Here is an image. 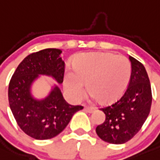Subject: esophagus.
I'll return each mask as SVG.
<instances>
[{"instance_id": "1", "label": "esophagus", "mask_w": 160, "mask_h": 160, "mask_svg": "<svg viewBox=\"0 0 160 160\" xmlns=\"http://www.w3.org/2000/svg\"><path fill=\"white\" fill-rule=\"evenodd\" d=\"M84 111L85 112H87V113H94L96 111V109L95 108H93V107H88V106H85L84 107Z\"/></svg>"}]
</instances>
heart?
<instances>
[{
	"label": "heart",
	"instance_id": "heart-1",
	"mask_svg": "<svg viewBox=\"0 0 160 160\" xmlns=\"http://www.w3.org/2000/svg\"><path fill=\"white\" fill-rule=\"evenodd\" d=\"M131 64L126 57L110 52L79 54L72 70L65 72L64 88L72 100L79 101L85 92V84L92 99L111 103L124 93L131 77Z\"/></svg>",
	"mask_w": 160,
	"mask_h": 160
}]
</instances>
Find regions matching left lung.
Masks as SVG:
<instances>
[{
	"mask_svg": "<svg viewBox=\"0 0 160 160\" xmlns=\"http://www.w3.org/2000/svg\"><path fill=\"white\" fill-rule=\"evenodd\" d=\"M131 77L128 88L114 104L101 109L105 120L97 126L96 132L103 141L123 144L140 130L151 110L152 96L150 80L139 61L129 55Z\"/></svg>",
	"mask_w": 160,
	"mask_h": 160,
	"instance_id": "left-lung-1",
	"label": "left lung"
}]
</instances>
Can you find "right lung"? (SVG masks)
<instances>
[{
  "mask_svg": "<svg viewBox=\"0 0 160 160\" xmlns=\"http://www.w3.org/2000/svg\"><path fill=\"white\" fill-rule=\"evenodd\" d=\"M61 53L59 49L47 48L30 54L21 62L9 82V103L13 117L19 127L35 139H50L60 134L72 116L83 109L69 105L59 88L64 73ZM41 75L51 77L58 83L52 85L45 98H36L32 87Z\"/></svg>",
  "mask_w": 160,
  "mask_h": 160,
  "instance_id": "right-lung-1",
  "label": "right lung"
}]
</instances>
